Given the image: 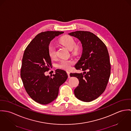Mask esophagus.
I'll return each mask as SVG.
<instances>
[{"instance_id":"esophagus-1","label":"esophagus","mask_w":131,"mask_h":131,"mask_svg":"<svg viewBox=\"0 0 131 131\" xmlns=\"http://www.w3.org/2000/svg\"><path fill=\"white\" fill-rule=\"evenodd\" d=\"M67 74H68V77L69 78V77H70V72H69V71H67Z\"/></svg>"}]
</instances>
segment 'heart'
<instances>
[{"label": "heart", "instance_id": "heart-1", "mask_svg": "<svg viewBox=\"0 0 131 131\" xmlns=\"http://www.w3.org/2000/svg\"><path fill=\"white\" fill-rule=\"evenodd\" d=\"M59 43L64 47H65L66 48H67L69 50L71 51L73 49L74 52H75L77 50V48L76 47H75V42L74 39L70 36L65 35L63 36L60 39ZM48 52L49 56L51 58H54L55 57L56 50L54 46L50 45L48 47ZM73 64V62L71 61H67L63 60L60 62L58 66L60 68L67 70L70 68L71 65H72Z\"/></svg>", "mask_w": 131, "mask_h": 131}]
</instances>
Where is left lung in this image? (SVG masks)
<instances>
[{"mask_svg": "<svg viewBox=\"0 0 131 131\" xmlns=\"http://www.w3.org/2000/svg\"><path fill=\"white\" fill-rule=\"evenodd\" d=\"M68 35L77 38L82 47L81 57L75 68L84 72L70 74L71 77H76L79 80L74 94L82 102H91L104 92L110 78L111 64L107 48L99 38L91 32L79 30Z\"/></svg>", "mask_w": 131, "mask_h": 131, "instance_id": "1", "label": "left lung"}]
</instances>
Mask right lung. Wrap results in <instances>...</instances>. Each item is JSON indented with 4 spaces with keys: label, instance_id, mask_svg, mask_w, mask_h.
<instances>
[{
    "label": "right lung",
    "instance_id": "obj_1",
    "mask_svg": "<svg viewBox=\"0 0 131 131\" xmlns=\"http://www.w3.org/2000/svg\"><path fill=\"white\" fill-rule=\"evenodd\" d=\"M63 31H47L37 35L26 48L22 59L20 76L25 88L36 102L47 104L57 97L60 86L68 78L66 72L57 69L53 77L45 72L52 66L48 49L51 41Z\"/></svg>",
    "mask_w": 131,
    "mask_h": 131
}]
</instances>
